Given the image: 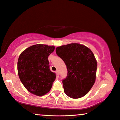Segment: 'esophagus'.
I'll return each instance as SVG.
<instances>
[{
    "instance_id": "1",
    "label": "esophagus",
    "mask_w": 120,
    "mask_h": 120,
    "mask_svg": "<svg viewBox=\"0 0 120 120\" xmlns=\"http://www.w3.org/2000/svg\"><path fill=\"white\" fill-rule=\"evenodd\" d=\"M56 74L57 76H59L60 73H59V70H56Z\"/></svg>"
}]
</instances>
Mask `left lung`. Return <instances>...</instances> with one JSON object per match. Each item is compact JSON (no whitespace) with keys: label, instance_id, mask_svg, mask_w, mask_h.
Listing matches in <instances>:
<instances>
[{"label":"left lung","instance_id":"left-lung-1","mask_svg":"<svg viewBox=\"0 0 120 120\" xmlns=\"http://www.w3.org/2000/svg\"><path fill=\"white\" fill-rule=\"evenodd\" d=\"M56 53L67 66V76L62 81L64 93L73 99L83 97L96 81L97 61L94 53L75 43L57 47Z\"/></svg>","mask_w":120,"mask_h":120}]
</instances>
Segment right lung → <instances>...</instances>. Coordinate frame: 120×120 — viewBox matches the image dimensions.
Returning <instances> with one entry per match:
<instances>
[{
  "instance_id": "right-lung-1",
  "label": "right lung",
  "mask_w": 120,
  "mask_h": 120,
  "mask_svg": "<svg viewBox=\"0 0 120 120\" xmlns=\"http://www.w3.org/2000/svg\"><path fill=\"white\" fill-rule=\"evenodd\" d=\"M54 46L36 44L21 53L18 61V72L23 85L29 92L42 96L52 86L56 75L50 69L48 57Z\"/></svg>"
}]
</instances>
